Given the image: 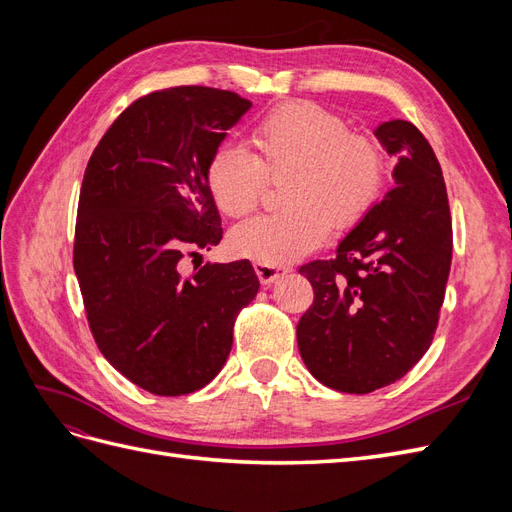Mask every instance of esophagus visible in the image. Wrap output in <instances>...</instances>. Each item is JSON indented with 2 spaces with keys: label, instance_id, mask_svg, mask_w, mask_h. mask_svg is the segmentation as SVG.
I'll return each mask as SVG.
<instances>
[{
  "label": "esophagus",
  "instance_id": "obj_1",
  "mask_svg": "<svg viewBox=\"0 0 512 512\" xmlns=\"http://www.w3.org/2000/svg\"><path fill=\"white\" fill-rule=\"evenodd\" d=\"M254 271L258 275L260 284H275L280 277L290 273L288 267H275V265H265V262H254Z\"/></svg>",
  "mask_w": 512,
  "mask_h": 512
}]
</instances>
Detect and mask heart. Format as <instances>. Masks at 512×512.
<instances>
[{
    "mask_svg": "<svg viewBox=\"0 0 512 512\" xmlns=\"http://www.w3.org/2000/svg\"><path fill=\"white\" fill-rule=\"evenodd\" d=\"M254 156L222 145L205 168L207 190L228 218L254 211L269 179H284L280 213L258 215L230 232V250L265 265H286L324 243L331 228H352L378 203L386 153L378 138L350 132L337 113L309 100L282 102L250 130Z\"/></svg>",
    "mask_w": 512,
    "mask_h": 512,
    "instance_id": "1",
    "label": "heart"
}]
</instances>
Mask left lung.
<instances>
[{
    "instance_id": "1",
    "label": "left lung",
    "mask_w": 512,
    "mask_h": 512,
    "mask_svg": "<svg viewBox=\"0 0 512 512\" xmlns=\"http://www.w3.org/2000/svg\"><path fill=\"white\" fill-rule=\"evenodd\" d=\"M395 188L339 243L299 269L314 303L297 324L301 359L329 389L365 395L423 359L451 271L453 224L440 162L404 119L378 126Z\"/></svg>"
}]
</instances>
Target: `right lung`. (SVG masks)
<instances>
[{"mask_svg":"<svg viewBox=\"0 0 512 512\" xmlns=\"http://www.w3.org/2000/svg\"><path fill=\"white\" fill-rule=\"evenodd\" d=\"M252 102L183 85L134 100L85 168L74 228L91 335L104 359L141 389L179 397L224 367L232 329L258 292L250 260L179 262L222 239L205 168Z\"/></svg>","mask_w":512,"mask_h":512,"instance_id":"add662e5","label":"right lung"}]
</instances>
